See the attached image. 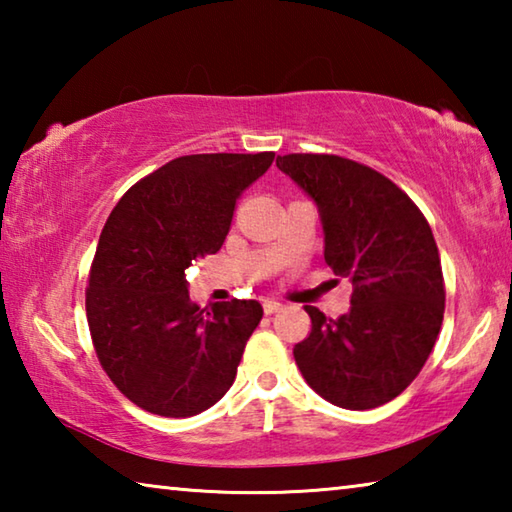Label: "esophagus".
<instances>
[{
    "label": "esophagus",
    "mask_w": 512,
    "mask_h": 512,
    "mask_svg": "<svg viewBox=\"0 0 512 512\" xmlns=\"http://www.w3.org/2000/svg\"><path fill=\"white\" fill-rule=\"evenodd\" d=\"M282 307H284L282 302H277V300H264V311H266L268 316H271V314H277V311H280Z\"/></svg>",
    "instance_id": "esophagus-1"
}]
</instances>
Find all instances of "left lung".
I'll list each match as a JSON object with an SVG mask.
<instances>
[{
  "label": "left lung",
  "mask_w": 512,
  "mask_h": 512,
  "mask_svg": "<svg viewBox=\"0 0 512 512\" xmlns=\"http://www.w3.org/2000/svg\"><path fill=\"white\" fill-rule=\"evenodd\" d=\"M316 203L325 262L352 284L350 311L305 307L311 332L293 348L302 377L341 409H375L418 377L438 339L445 284L422 212L379 171L339 155H277Z\"/></svg>",
  "instance_id": "left-lung-1"
}]
</instances>
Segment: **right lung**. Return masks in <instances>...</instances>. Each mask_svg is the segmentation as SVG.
<instances>
[{"instance_id":"right-lung-1","label":"right lung","mask_w":512,"mask_h":512,"mask_svg":"<svg viewBox=\"0 0 512 512\" xmlns=\"http://www.w3.org/2000/svg\"><path fill=\"white\" fill-rule=\"evenodd\" d=\"M275 153L183 155L121 196L103 225L85 291L94 350L140 409L189 418L228 393L264 309L189 298L187 268L214 255L237 198Z\"/></svg>"}]
</instances>
